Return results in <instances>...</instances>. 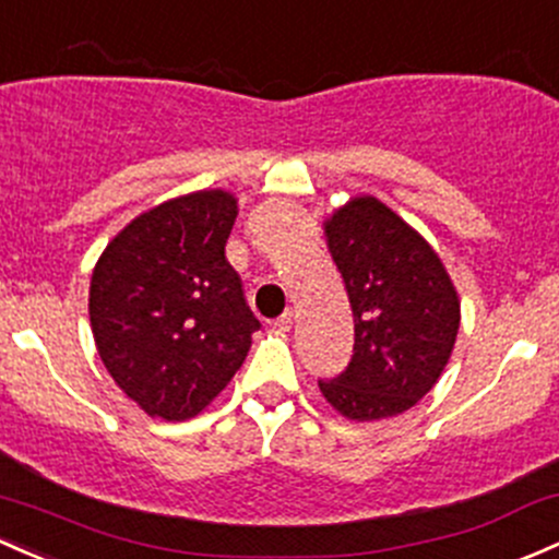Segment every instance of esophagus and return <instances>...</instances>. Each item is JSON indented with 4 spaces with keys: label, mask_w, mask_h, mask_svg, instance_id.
Here are the masks:
<instances>
[{
    "label": "esophagus",
    "mask_w": 559,
    "mask_h": 559,
    "mask_svg": "<svg viewBox=\"0 0 559 559\" xmlns=\"http://www.w3.org/2000/svg\"><path fill=\"white\" fill-rule=\"evenodd\" d=\"M292 323H294V312H292V310H286L284 316H278V318H275V321H273V326L278 329V331H289V329H292Z\"/></svg>",
    "instance_id": "esophagus-1"
}]
</instances>
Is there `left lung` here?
<instances>
[{
    "label": "left lung",
    "instance_id": "obj_1",
    "mask_svg": "<svg viewBox=\"0 0 559 559\" xmlns=\"http://www.w3.org/2000/svg\"><path fill=\"white\" fill-rule=\"evenodd\" d=\"M355 321L353 358L323 397L347 419L397 416L427 395L451 358L459 297L443 262L382 201L353 199L326 223Z\"/></svg>",
    "mask_w": 559,
    "mask_h": 559
}]
</instances>
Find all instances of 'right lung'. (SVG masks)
I'll use <instances>...</instances> for the list:
<instances>
[{"mask_svg": "<svg viewBox=\"0 0 559 559\" xmlns=\"http://www.w3.org/2000/svg\"><path fill=\"white\" fill-rule=\"evenodd\" d=\"M236 214L225 190L180 195L132 219L97 260V353L145 414L182 421L210 406L262 326L225 260Z\"/></svg>", "mask_w": 559, "mask_h": 559, "instance_id": "obj_1", "label": "right lung"}]
</instances>
